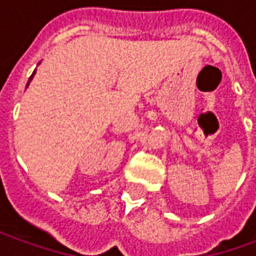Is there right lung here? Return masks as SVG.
I'll use <instances>...</instances> for the list:
<instances>
[{
    "label": "right lung",
    "mask_w": 256,
    "mask_h": 256,
    "mask_svg": "<svg viewBox=\"0 0 256 256\" xmlns=\"http://www.w3.org/2000/svg\"><path fill=\"white\" fill-rule=\"evenodd\" d=\"M34 75H36V71H34V72H32V75H31L30 79H28V82H27V86H28V84H30V82H31V80H32V78H34Z\"/></svg>",
    "instance_id": "right-lung-1"
}]
</instances>
